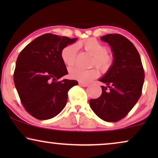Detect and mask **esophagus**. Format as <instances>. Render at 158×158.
Instances as JSON below:
<instances>
[{"label": "esophagus", "mask_w": 158, "mask_h": 158, "mask_svg": "<svg viewBox=\"0 0 158 158\" xmlns=\"http://www.w3.org/2000/svg\"><path fill=\"white\" fill-rule=\"evenodd\" d=\"M79 84L81 86H83V87H87V86H88V83H84V82H80Z\"/></svg>", "instance_id": "34e87169"}]
</instances>
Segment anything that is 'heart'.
<instances>
[{"label":"heart","instance_id":"b5f03b06","mask_svg":"<svg viewBox=\"0 0 158 158\" xmlns=\"http://www.w3.org/2000/svg\"><path fill=\"white\" fill-rule=\"evenodd\" d=\"M77 47L83 48L93 55L92 65H96L101 70H107L113 63V57L107 52V47L96 39L90 38L81 41L76 44L67 45L62 49L61 58L67 66H73L76 61ZM70 74L73 78L88 82L96 78L99 73L96 68L85 70L80 67L70 69Z\"/></svg>","mask_w":158,"mask_h":158}]
</instances>
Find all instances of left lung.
Returning a JSON list of instances; mask_svg holds the SVG:
<instances>
[{
	"mask_svg": "<svg viewBox=\"0 0 158 158\" xmlns=\"http://www.w3.org/2000/svg\"><path fill=\"white\" fill-rule=\"evenodd\" d=\"M101 40L107 42L113 52V64L99 81L102 94L90 99L94 113L106 122H116L124 118L142 95L144 72L137 49L125 36L109 34Z\"/></svg>",
	"mask_w": 158,
	"mask_h": 158,
	"instance_id": "left-lung-1",
	"label": "left lung"
}]
</instances>
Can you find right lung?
Returning a JSON list of instances; mask_svg holds the SVG:
<instances>
[{
  "instance_id": "right-lung-1",
  "label": "right lung",
  "mask_w": 158,
  "mask_h": 158,
  "mask_svg": "<svg viewBox=\"0 0 158 158\" xmlns=\"http://www.w3.org/2000/svg\"><path fill=\"white\" fill-rule=\"evenodd\" d=\"M77 38L44 34L22 49L14 73L21 102L34 118L47 120L65 106L69 90L78 84L75 80H58L68 74L61 51Z\"/></svg>"
}]
</instances>
